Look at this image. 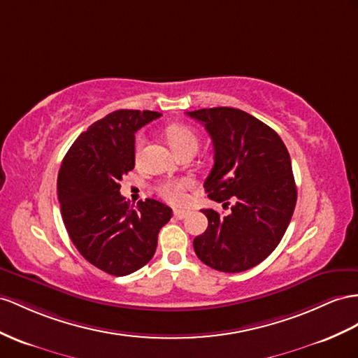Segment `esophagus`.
<instances>
[{
	"mask_svg": "<svg viewBox=\"0 0 358 358\" xmlns=\"http://www.w3.org/2000/svg\"><path fill=\"white\" fill-rule=\"evenodd\" d=\"M189 215V210H173V217L185 219Z\"/></svg>",
	"mask_w": 358,
	"mask_h": 358,
	"instance_id": "1",
	"label": "esophagus"
}]
</instances>
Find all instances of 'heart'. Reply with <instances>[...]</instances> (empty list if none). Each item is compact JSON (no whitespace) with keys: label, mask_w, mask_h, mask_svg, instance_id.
Segmentation results:
<instances>
[{"label":"heart","mask_w":358,"mask_h":358,"mask_svg":"<svg viewBox=\"0 0 358 358\" xmlns=\"http://www.w3.org/2000/svg\"><path fill=\"white\" fill-rule=\"evenodd\" d=\"M166 136L171 146L177 154L185 151H196L199 137L194 128L185 125V124H172L166 128ZM146 145L145 134H139L136 137L134 142V154L136 159H141ZM194 186V181L190 178H181V180H171L164 181L160 186L159 192L160 195L171 204H182L187 199V190Z\"/></svg>","instance_id":"obj_1"}]
</instances>
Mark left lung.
I'll list each match as a JSON object with an SVG mask.
<instances>
[{"label": "left lung", "mask_w": 358, "mask_h": 358, "mask_svg": "<svg viewBox=\"0 0 358 358\" xmlns=\"http://www.w3.org/2000/svg\"><path fill=\"white\" fill-rule=\"evenodd\" d=\"M213 141L215 164L206 178L208 198L228 206L221 216L203 208L207 230L194 239L198 259L221 272L257 266L277 248L296 206L290 155L281 137L257 117L233 107L187 112Z\"/></svg>", "instance_id": "obj_1"}]
</instances>
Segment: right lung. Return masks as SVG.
<instances>
[{
  "label": "right lung",
  "mask_w": 358,
  "mask_h": 358,
  "mask_svg": "<svg viewBox=\"0 0 358 358\" xmlns=\"http://www.w3.org/2000/svg\"><path fill=\"white\" fill-rule=\"evenodd\" d=\"M159 112L116 110L92 124L62 162L57 195L66 231L78 252L115 277L133 273L157 248L160 228L172 210L148 198L130 208L122 177L134 169V133Z\"/></svg>",
  "instance_id": "right-lung-1"
}]
</instances>
